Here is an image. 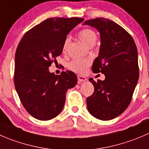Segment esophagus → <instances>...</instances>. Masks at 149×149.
<instances>
[{
	"label": "esophagus",
	"instance_id": "obj_1",
	"mask_svg": "<svg viewBox=\"0 0 149 149\" xmlns=\"http://www.w3.org/2000/svg\"><path fill=\"white\" fill-rule=\"evenodd\" d=\"M77 79H78V81H79V82H84V81L87 80L86 77H83V76H80V75H78Z\"/></svg>",
	"mask_w": 149,
	"mask_h": 149
}]
</instances>
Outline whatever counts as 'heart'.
Masks as SVG:
<instances>
[{"label":"heart","instance_id":"1","mask_svg":"<svg viewBox=\"0 0 149 149\" xmlns=\"http://www.w3.org/2000/svg\"><path fill=\"white\" fill-rule=\"evenodd\" d=\"M78 38L84 42L86 45L91 47L94 45L97 40V34L95 31L91 29H84L78 32ZM70 42V38L69 37L65 38L62 45V51L67 52L69 44ZM91 64V60L88 59H74L69 64V68L73 72L77 73L82 74L87 70V67Z\"/></svg>","mask_w":149,"mask_h":149}]
</instances>
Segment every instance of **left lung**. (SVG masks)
<instances>
[{
    "mask_svg": "<svg viewBox=\"0 0 149 149\" xmlns=\"http://www.w3.org/2000/svg\"><path fill=\"white\" fill-rule=\"evenodd\" d=\"M84 24L98 29L101 36L98 56L94 60V73L105 75L104 80H89L94 86L87 98L90 114L101 120H110L122 114L130 105L139 77L138 51L132 36L111 20L96 18Z\"/></svg>",
    "mask_w": 149,
    "mask_h": 149,
    "instance_id": "left-lung-1",
    "label": "left lung"
}]
</instances>
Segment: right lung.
Listing matches in <instances>:
<instances>
[{"label":"right lung","mask_w":149,"mask_h":149,"mask_svg":"<svg viewBox=\"0 0 149 149\" xmlns=\"http://www.w3.org/2000/svg\"><path fill=\"white\" fill-rule=\"evenodd\" d=\"M84 19L49 18L24 34L15 54L14 85L22 104L30 115L49 120L61 113L67 90L76 85L77 78L71 71L60 75L48 67L62 53L69 32Z\"/></svg>","instance_id":"1"}]
</instances>
